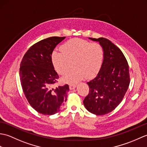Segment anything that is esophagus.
<instances>
[{"label": "esophagus", "mask_w": 147, "mask_h": 147, "mask_svg": "<svg viewBox=\"0 0 147 147\" xmlns=\"http://www.w3.org/2000/svg\"><path fill=\"white\" fill-rule=\"evenodd\" d=\"M76 87V85H74V84H70L69 85V90H73Z\"/></svg>", "instance_id": "obj_1"}]
</instances>
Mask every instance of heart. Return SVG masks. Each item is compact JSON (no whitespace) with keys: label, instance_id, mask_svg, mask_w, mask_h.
I'll use <instances>...</instances> for the list:
<instances>
[{"label":"heart","instance_id":"obj_1","mask_svg":"<svg viewBox=\"0 0 147 147\" xmlns=\"http://www.w3.org/2000/svg\"><path fill=\"white\" fill-rule=\"evenodd\" d=\"M61 52H54L52 61L55 71L63 75L71 66L74 67L62 78L65 83H75L98 73L104 59V49L98 43L74 38L61 47Z\"/></svg>","mask_w":147,"mask_h":147}]
</instances>
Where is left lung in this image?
<instances>
[{"mask_svg":"<svg viewBox=\"0 0 147 147\" xmlns=\"http://www.w3.org/2000/svg\"><path fill=\"white\" fill-rule=\"evenodd\" d=\"M104 49L102 66L94 79L87 83L89 94L83 100L85 108L95 115H104L116 108L129 85V65L123 52L110 40L92 38Z\"/></svg>","mask_w":147,"mask_h":147,"instance_id":"8db88e82","label":"left lung"}]
</instances>
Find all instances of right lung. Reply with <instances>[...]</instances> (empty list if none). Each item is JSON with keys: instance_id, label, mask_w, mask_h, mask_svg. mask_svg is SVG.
Returning a JSON list of instances; mask_svg holds the SVG:
<instances>
[{"instance_id": "right-lung-1", "label": "right lung", "mask_w": 147, "mask_h": 147, "mask_svg": "<svg viewBox=\"0 0 147 147\" xmlns=\"http://www.w3.org/2000/svg\"><path fill=\"white\" fill-rule=\"evenodd\" d=\"M65 38L49 37L36 43L22 59L20 76L22 88L31 106L40 114L53 115L67 100L69 86L52 88L59 78L52 61L55 47Z\"/></svg>"}]
</instances>
